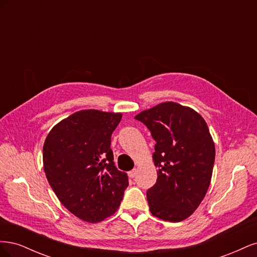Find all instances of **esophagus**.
<instances>
[{"mask_svg": "<svg viewBox=\"0 0 257 257\" xmlns=\"http://www.w3.org/2000/svg\"><path fill=\"white\" fill-rule=\"evenodd\" d=\"M136 175H137V169L136 168L132 169L131 172H128V177L130 178H134V177H136Z\"/></svg>", "mask_w": 257, "mask_h": 257, "instance_id": "1", "label": "esophagus"}]
</instances>
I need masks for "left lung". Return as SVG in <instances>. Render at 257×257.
Masks as SVG:
<instances>
[{
  "label": "left lung",
  "mask_w": 257,
  "mask_h": 257,
  "mask_svg": "<svg viewBox=\"0 0 257 257\" xmlns=\"http://www.w3.org/2000/svg\"><path fill=\"white\" fill-rule=\"evenodd\" d=\"M135 119L149 128L157 143L152 158L158 180L147 192L151 213L168 222L188 219L211 182L215 148L206 121L175 102L161 103Z\"/></svg>",
  "instance_id": "left-lung-1"
}]
</instances>
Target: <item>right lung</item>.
I'll return each mask as SVG.
<instances>
[{
    "mask_svg": "<svg viewBox=\"0 0 257 257\" xmlns=\"http://www.w3.org/2000/svg\"><path fill=\"white\" fill-rule=\"evenodd\" d=\"M122 113L80 110L60 121L43 148L47 180L63 206L80 220L97 223L118 210L127 175L116 169L111 134Z\"/></svg>",
    "mask_w": 257,
    "mask_h": 257,
    "instance_id": "1",
    "label": "right lung"
}]
</instances>
